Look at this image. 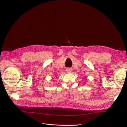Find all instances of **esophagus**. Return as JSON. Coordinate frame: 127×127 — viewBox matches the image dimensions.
Wrapping results in <instances>:
<instances>
[{
    "instance_id": "34e87169",
    "label": "esophagus",
    "mask_w": 127,
    "mask_h": 127,
    "mask_svg": "<svg viewBox=\"0 0 127 127\" xmlns=\"http://www.w3.org/2000/svg\"><path fill=\"white\" fill-rule=\"evenodd\" d=\"M71 70H71V68H67V69H66L67 72H68V73H70L71 72V71H72Z\"/></svg>"
}]
</instances>
